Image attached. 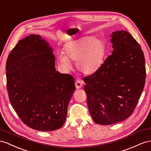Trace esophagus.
Wrapping results in <instances>:
<instances>
[{
  "mask_svg": "<svg viewBox=\"0 0 151 151\" xmlns=\"http://www.w3.org/2000/svg\"><path fill=\"white\" fill-rule=\"evenodd\" d=\"M83 86V81L80 80H77L75 81V87L76 88H80Z\"/></svg>",
  "mask_w": 151,
  "mask_h": 151,
  "instance_id": "obj_1",
  "label": "esophagus"
}]
</instances>
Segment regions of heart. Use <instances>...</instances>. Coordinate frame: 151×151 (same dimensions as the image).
Segmentation results:
<instances>
[{"mask_svg":"<svg viewBox=\"0 0 151 151\" xmlns=\"http://www.w3.org/2000/svg\"><path fill=\"white\" fill-rule=\"evenodd\" d=\"M104 54V44L100 38L83 37L67 42L63 47V53L57 55V60L64 71L71 68V62H76L79 71L90 75L101 67Z\"/></svg>","mask_w":151,"mask_h":151,"instance_id":"obj_1","label":"heart"}]
</instances>
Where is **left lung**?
Segmentation results:
<instances>
[{
  "mask_svg": "<svg viewBox=\"0 0 151 151\" xmlns=\"http://www.w3.org/2000/svg\"><path fill=\"white\" fill-rule=\"evenodd\" d=\"M112 54L96 72L83 78L90 114L102 125L126 119L135 110L146 78L144 52L130 33L111 35Z\"/></svg>",
  "mask_w": 151,
  "mask_h": 151,
  "instance_id": "left-lung-1",
  "label": "left lung"
}]
</instances>
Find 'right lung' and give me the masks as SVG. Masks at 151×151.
I'll list each match as a JSON object with an SVG mask.
<instances>
[{
    "label": "right lung",
    "instance_id": "1",
    "mask_svg": "<svg viewBox=\"0 0 151 151\" xmlns=\"http://www.w3.org/2000/svg\"><path fill=\"white\" fill-rule=\"evenodd\" d=\"M52 49L40 35L18 42L6 62L11 106L26 125L38 131L61 128L75 90L73 77L55 70Z\"/></svg>",
    "mask_w": 151,
    "mask_h": 151
}]
</instances>
